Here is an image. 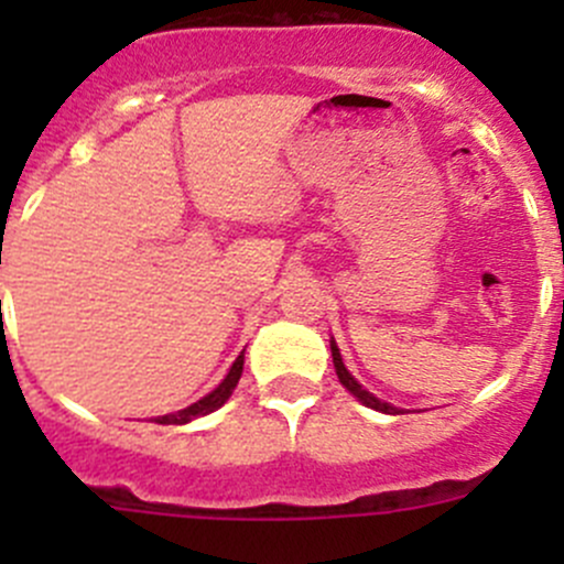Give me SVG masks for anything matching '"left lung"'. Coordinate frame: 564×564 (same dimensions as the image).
Masks as SVG:
<instances>
[{"mask_svg":"<svg viewBox=\"0 0 564 564\" xmlns=\"http://www.w3.org/2000/svg\"><path fill=\"white\" fill-rule=\"evenodd\" d=\"M329 349H333V362H335V373H338V379H340V384H344L346 390L351 392V395L355 398H360L362 403H366V406H371V409H377V412H384V414H395L398 409L395 406H390V403H384V401H379V398H373L371 392L368 390H362L360 384L355 382V377H351L349 371H346V366H344V360H340V351H338V346L335 344H329Z\"/></svg>","mask_w":564,"mask_h":564,"instance_id":"1","label":"left lung"}]
</instances>
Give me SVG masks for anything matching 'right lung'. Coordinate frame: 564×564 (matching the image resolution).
<instances>
[{
    "label": "right lung",
    "mask_w": 564,
    "mask_h": 564,
    "mask_svg": "<svg viewBox=\"0 0 564 564\" xmlns=\"http://www.w3.org/2000/svg\"><path fill=\"white\" fill-rule=\"evenodd\" d=\"M242 362H246V351H240V357H237V360H235V366H231V371L226 373L224 382H220L218 388L209 392V395H204L202 401L191 403V406H187V409H180V412L163 414V417H155V423H161V425H182V423H191V420L202 417V414L215 412V409H218V406H224V403L229 401L231 392H235L237 382H240V377H242Z\"/></svg>",
    "instance_id": "right-lung-1"
}]
</instances>
